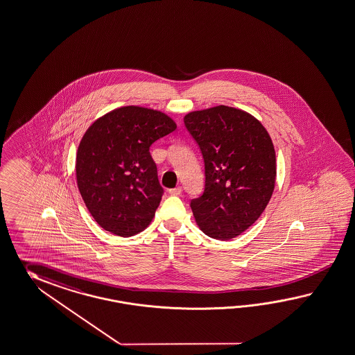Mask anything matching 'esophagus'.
Returning <instances> with one entry per match:
<instances>
[{"label":"esophagus","mask_w":355,"mask_h":355,"mask_svg":"<svg viewBox=\"0 0 355 355\" xmlns=\"http://www.w3.org/2000/svg\"><path fill=\"white\" fill-rule=\"evenodd\" d=\"M169 193H171V195H174V196H178V195H181V186H178V187H174V189H171V190H169Z\"/></svg>","instance_id":"obj_1"}]
</instances>
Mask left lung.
<instances>
[{
	"instance_id": "8db88e82",
	"label": "left lung",
	"mask_w": 355,
	"mask_h": 355,
	"mask_svg": "<svg viewBox=\"0 0 355 355\" xmlns=\"http://www.w3.org/2000/svg\"><path fill=\"white\" fill-rule=\"evenodd\" d=\"M184 125L199 145L205 189L190 207L201 231L231 240L257 222L276 182V153L258 119L225 105L192 112Z\"/></svg>"
}]
</instances>
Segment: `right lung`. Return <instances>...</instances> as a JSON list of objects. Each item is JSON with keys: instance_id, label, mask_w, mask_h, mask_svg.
Here are the masks:
<instances>
[{"instance_id": "add662e5", "label": "right lung", "mask_w": 355, "mask_h": 355, "mask_svg": "<svg viewBox=\"0 0 355 355\" xmlns=\"http://www.w3.org/2000/svg\"><path fill=\"white\" fill-rule=\"evenodd\" d=\"M175 128L164 113L124 106L87 130L77 153V183L105 231L130 237L150 225L164 193L150 146Z\"/></svg>"}]
</instances>
